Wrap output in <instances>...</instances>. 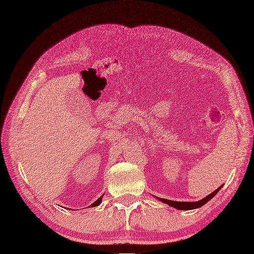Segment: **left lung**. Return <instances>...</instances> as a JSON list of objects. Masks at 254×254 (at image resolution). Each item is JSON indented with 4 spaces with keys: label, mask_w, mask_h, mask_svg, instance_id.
<instances>
[{
    "label": "left lung",
    "mask_w": 254,
    "mask_h": 254,
    "mask_svg": "<svg viewBox=\"0 0 254 254\" xmlns=\"http://www.w3.org/2000/svg\"><path fill=\"white\" fill-rule=\"evenodd\" d=\"M221 188V187H220ZM220 188H218L217 190H215L212 194L207 195L206 197H204L203 199H201V200L199 201H196V202H182V201H173V200H168V199H164V198H159L161 201H163L165 203H167L168 205L171 206H174L176 207V209L178 210H191V209H196V207H199L203 205L204 203H206L207 201L210 200V199H212L215 195L217 194V191L220 190Z\"/></svg>",
    "instance_id": "obj_1"
}]
</instances>
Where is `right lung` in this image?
<instances>
[{
  "instance_id": "add662e5",
  "label": "right lung",
  "mask_w": 254,
  "mask_h": 254,
  "mask_svg": "<svg viewBox=\"0 0 254 254\" xmlns=\"http://www.w3.org/2000/svg\"><path fill=\"white\" fill-rule=\"evenodd\" d=\"M101 202H102V197H99V198L97 199V200H96L94 203H92L90 206H97Z\"/></svg>"
}]
</instances>
